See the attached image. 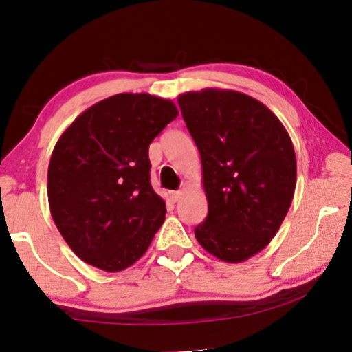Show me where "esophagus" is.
<instances>
[{
    "label": "esophagus",
    "mask_w": 352,
    "mask_h": 352,
    "mask_svg": "<svg viewBox=\"0 0 352 352\" xmlns=\"http://www.w3.org/2000/svg\"><path fill=\"white\" fill-rule=\"evenodd\" d=\"M182 191H174V192H170V199H172V201H174V202H178V201H180V197H182Z\"/></svg>",
    "instance_id": "1"
}]
</instances>
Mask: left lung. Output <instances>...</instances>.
<instances>
[{"label":"left lung","mask_w":352,"mask_h":352,"mask_svg":"<svg viewBox=\"0 0 352 352\" xmlns=\"http://www.w3.org/2000/svg\"><path fill=\"white\" fill-rule=\"evenodd\" d=\"M178 106L201 153L208 202L197 242L224 262H243L270 243L291 207L297 162L289 134L269 107L239 91H188Z\"/></svg>","instance_id":"left-lung-1"}]
</instances>
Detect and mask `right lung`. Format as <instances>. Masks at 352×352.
<instances>
[{
  "label": "right lung",
  "instance_id": "obj_1",
  "mask_svg": "<svg viewBox=\"0 0 352 352\" xmlns=\"http://www.w3.org/2000/svg\"><path fill=\"white\" fill-rule=\"evenodd\" d=\"M177 115L169 99L120 93L87 109L61 134L47 174L50 213L87 264L128 269L164 223L166 202L150 183L148 146Z\"/></svg>",
  "mask_w": 352,
  "mask_h": 352
}]
</instances>
